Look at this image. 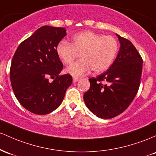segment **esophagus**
<instances>
[{
	"label": "esophagus",
	"instance_id": "34e87169",
	"mask_svg": "<svg viewBox=\"0 0 156 156\" xmlns=\"http://www.w3.org/2000/svg\"><path fill=\"white\" fill-rule=\"evenodd\" d=\"M79 80H80V78L79 77H76V76L73 77V83H76Z\"/></svg>",
	"mask_w": 156,
	"mask_h": 156
}]
</instances>
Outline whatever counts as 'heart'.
<instances>
[{
	"label": "heart",
	"mask_w": 156,
	"mask_h": 156,
	"mask_svg": "<svg viewBox=\"0 0 156 156\" xmlns=\"http://www.w3.org/2000/svg\"><path fill=\"white\" fill-rule=\"evenodd\" d=\"M119 44L112 36H103L87 31L76 34L71 43L62 40L56 47L58 57L64 64L69 65L81 54L82 59L70 65L66 71L73 76H81L90 69L94 73H101L113 63Z\"/></svg>",
	"instance_id": "b5f03b06"
}]
</instances>
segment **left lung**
<instances>
[{
    "label": "left lung",
    "mask_w": 156,
    "mask_h": 156,
    "mask_svg": "<svg viewBox=\"0 0 156 156\" xmlns=\"http://www.w3.org/2000/svg\"><path fill=\"white\" fill-rule=\"evenodd\" d=\"M120 50L108 71L89 79L90 88L84 94L89 110L99 118L111 119L123 113L139 90L143 59L129 40L118 34Z\"/></svg>",
    "instance_id": "left-lung-1"
}]
</instances>
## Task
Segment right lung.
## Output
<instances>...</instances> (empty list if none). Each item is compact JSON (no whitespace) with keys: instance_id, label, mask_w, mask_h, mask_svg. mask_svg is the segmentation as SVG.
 Wrapping results in <instances>:
<instances>
[{"instance_id":"add662e5","label":"right lung","mask_w":156,"mask_h":156,"mask_svg":"<svg viewBox=\"0 0 156 156\" xmlns=\"http://www.w3.org/2000/svg\"><path fill=\"white\" fill-rule=\"evenodd\" d=\"M66 35L65 28L44 26L22 42L13 56L10 80L21 105L34 114L54 111L63 100L72 76L59 75L63 64L56 47ZM48 77L55 78L49 83Z\"/></svg>"}]
</instances>
